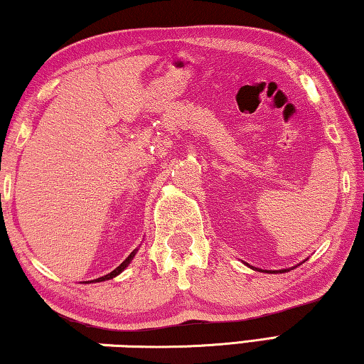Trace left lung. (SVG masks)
Masks as SVG:
<instances>
[{"label":"left lung","mask_w":364,"mask_h":364,"mask_svg":"<svg viewBox=\"0 0 364 364\" xmlns=\"http://www.w3.org/2000/svg\"><path fill=\"white\" fill-rule=\"evenodd\" d=\"M254 269H258V268H254ZM258 271H262V269H258ZM286 271H289V269H279V273H286ZM267 273H271V271H267ZM274 273V271H273Z\"/></svg>","instance_id":"1"}]
</instances>
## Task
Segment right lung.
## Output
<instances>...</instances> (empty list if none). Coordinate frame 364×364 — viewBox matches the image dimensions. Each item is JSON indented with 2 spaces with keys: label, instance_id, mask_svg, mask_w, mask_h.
<instances>
[{
  "label": "right lung",
  "instance_id": "add662e5",
  "mask_svg": "<svg viewBox=\"0 0 364 364\" xmlns=\"http://www.w3.org/2000/svg\"><path fill=\"white\" fill-rule=\"evenodd\" d=\"M136 250L138 249H134L130 255L127 257V260L125 262H122L119 267H117L114 271H110L109 274H106V276H101V278H97V279H95V281H86V282H101V281H107V279H112V278H115V276H119L123 269H125L128 264H130V262L133 260V257L136 255Z\"/></svg>",
  "mask_w": 364,
  "mask_h": 364
}]
</instances>
